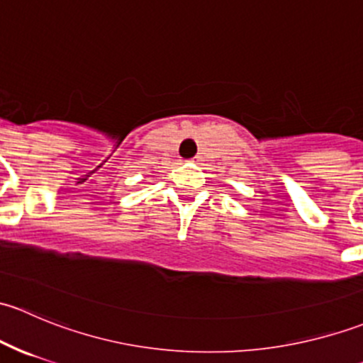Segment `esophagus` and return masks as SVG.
<instances>
[{
	"label": "esophagus",
	"instance_id": "obj_1",
	"mask_svg": "<svg viewBox=\"0 0 363 363\" xmlns=\"http://www.w3.org/2000/svg\"><path fill=\"white\" fill-rule=\"evenodd\" d=\"M195 161H200V156H196V158H195Z\"/></svg>",
	"mask_w": 363,
	"mask_h": 363
}]
</instances>
